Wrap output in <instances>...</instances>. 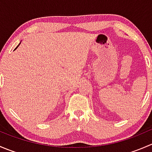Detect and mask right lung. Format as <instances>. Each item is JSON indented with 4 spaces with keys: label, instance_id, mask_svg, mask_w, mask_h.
<instances>
[{
    "label": "right lung",
    "instance_id": "right-lung-1",
    "mask_svg": "<svg viewBox=\"0 0 152 152\" xmlns=\"http://www.w3.org/2000/svg\"><path fill=\"white\" fill-rule=\"evenodd\" d=\"M20 43H21V42H20V43H19V44H18V46H17L16 48H15V50H16V49H17V48H18V46H19V45H20Z\"/></svg>",
    "mask_w": 152,
    "mask_h": 152
}]
</instances>
